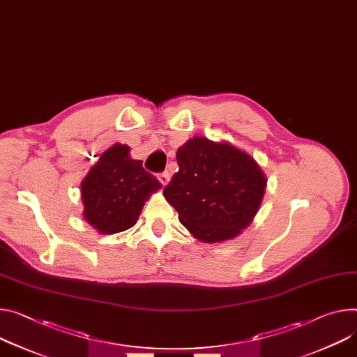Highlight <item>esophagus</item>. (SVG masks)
Segmentation results:
<instances>
[{"mask_svg": "<svg viewBox=\"0 0 357 357\" xmlns=\"http://www.w3.org/2000/svg\"><path fill=\"white\" fill-rule=\"evenodd\" d=\"M158 179H159V182L162 183V185H167L168 182H169V179H171V175L168 174V172H162V174H159L158 175Z\"/></svg>", "mask_w": 357, "mask_h": 357, "instance_id": "1", "label": "esophagus"}]
</instances>
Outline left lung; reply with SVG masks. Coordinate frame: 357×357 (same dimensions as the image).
Returning a JSON list of instances; mask_svg holds the SVG:
<instances>
[{
  "label": "left lung",
  "mask_w": 357,
  "mask_h": 357,
  "mask_svg": "<svg viewBox=\"0 0 357 357\" xmlns=\"http://www.w3.org/2000/svg\"><path fill=\"white\" fill-rule=\"evenodd\" d=\"M179 171L165 186L167 201L197 239L215 243L238 236L255 218L266 176L246 152L195 137L176 152Z\"/></svg>",
  "instance_id": "1"
}]
</instances>
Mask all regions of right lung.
Listing matches in <instances>:
<instances>
[{"instance_id": "1", "label": "right lung", "mask_w": 357, "mask_h": 357, "mask_svg": "<svg viewBox=\"0 0 357 357\" xmlns=\"http://www.w3.org/2000/svg\"><path fill=\"white\" fill-rule=\"evenodd\" d=\"M159 181L129 156V146L107 149L81 183L84 218L102 235L126 231L137 223L145 201L159 190Z\"/></svg>"}]
</instances>
